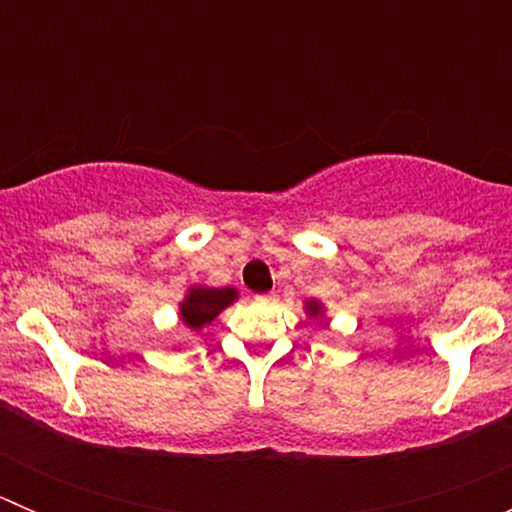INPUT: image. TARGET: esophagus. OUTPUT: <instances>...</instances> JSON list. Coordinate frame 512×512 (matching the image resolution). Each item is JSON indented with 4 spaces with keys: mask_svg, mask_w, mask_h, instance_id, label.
<instances>
[{
    "mask_svg": "<svg viewBox=\"0 0 512 512\" xmlns=\"http://www.w3.org/2000/svg\"><path fill=\"white\" fill-rule=\"evenodd\" d=\"M277 299V294H272V292H267V294H257L255 297V302H260V304H272Z\"/></svg>",
    "mask_w": 512,
    "mask_h": 512,
    "instance_id": "obj_1",
    "label": "esophagus"
}]
</instances>
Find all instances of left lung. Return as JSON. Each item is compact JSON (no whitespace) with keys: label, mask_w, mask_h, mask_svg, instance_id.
<instances>
[{"label":"left lung","mask_w":512,"mask_h":512,"mask_svg":"<svg viewBox=\"0 0 512 512\" xmlns=\"http://www.w3.org/2000/svg\"><path fill=\"white\" fill-rule=\"evenodd\" d=\"M304 314H307L312 322H319V319L327 317V307H324L319 299H307V302H304Z\"/></svg>","instance_id":"1"}]
</instances>
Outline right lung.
<instances>
[{
    "label": "right lung",
    "mask_w": 512,
    "mask_h": 512,
    "mask_svg": "<svg viewBox=\"0 0 512 512\" xmlns=\"http://www.w3.org/2000/svg\"><path fill=\"white\" fill-rule=\"evenodd\" d=\"M240 292L235 287H208V285H193L185 292V297L178 302L180 322L190 329V332H203L208 324L218 319L223 309L237 302Z\"/></svg>",
    "instance_id": "obj_1"
}]
</instances>
